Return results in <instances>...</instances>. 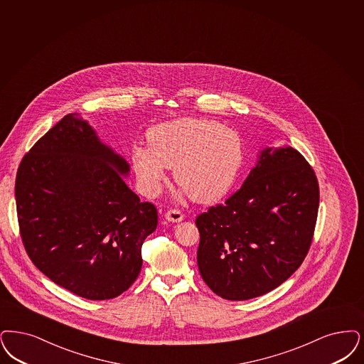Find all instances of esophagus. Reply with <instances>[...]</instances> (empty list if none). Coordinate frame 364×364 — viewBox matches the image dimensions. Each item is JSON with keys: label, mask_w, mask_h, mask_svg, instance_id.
Wrapping results in <instances>:
<instances>
[{"label": "esophagus", "mask_w": 364, "mask_h": 364, "mask_svg": "<svg viewBox=\"0 0 364 364\" xmlns=\"http://www.w3.org/2000/svg\"><path fill=\"white\" fill-rule=\"evenodd\" d=\"M165 218L171 220V222H180V220L184 219V214L180 210H177V208H171V210L166 211Z\"/></svg>", "instance_id": "34e87169"}]
</instances>
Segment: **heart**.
<instances>
[{"label":"heart","instance_id":"1","mask_svg":"<svg viewBox=\"0 0 364 364\" xmlns=\"http://www.w3.org/2000/svg\"><path fill=\"white\" fill-rule=\"evenodd\" d=\"M149 147L132 150V166L146 196L160 193L166 169L198 202L218 200L233 187L244 160L237 131L211 119L184 117L161 123L147 132Z\"/></svg>","mask_w":364,"mask_h":364}]
</instances>
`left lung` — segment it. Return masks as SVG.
I'll return each mask as SVG.
<instances>
[{
    "label": "left lung",
    "instance_id": "1",
    "mask_svg": "<svg viewBox=\"0 0 364 364\" xmlns=\"http://www.w3.org/2000/svg\"><path fill=\"white\" fill-rule=\"evenodd\" d=\"M318 204L317 176L298 150L262 151L242 187L196 217L205 284L229 301L277 289L305 260Z\"/></svg>",
    "mask_w": 364,
    "mask_h": 364
}]
</instances>
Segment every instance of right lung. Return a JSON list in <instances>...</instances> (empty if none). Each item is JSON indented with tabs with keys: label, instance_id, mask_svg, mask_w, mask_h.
<instances>
[{
	"label": "right lung",
	"instance_id": "add662e5",
	"mask_svg": "<svg viewBox=\"0 0 364 364\" xmlns=\"http://www.w3.org/2000/svg\"><path fill=\"white\" fill-rule=\"evenodd\" d=\"M129 164L69 114L31 147L16 173L18 230L31 262L60 287L104 301L127 290L159 213L126 184Z\"/></svg>",
	"mask_w": 364,
	"mask_h": 364
}]
</instances>
